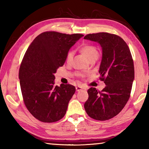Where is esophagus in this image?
Segmentation results:
<instances>
[{"mask_svg": "<svg viewBox=\"0 0 149 149\" xmlns=\"http://www.w3.org/2000/svg\"><path fill=\"white\" fill-rule=\"evenodd\" d=\"M75 89H76V91H79L83 89V88L81 86H77L75 87Z\"/></svg>", "mask_w": 149, "mask_h": 149, "instance_id": "1", "label": "esophagus"}]
</instances>
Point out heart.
<instances>
[{"mask_svg":"<svg viewBox=\"0 0 149 149\" xmlns=\"http://www.w3.org/2000/svg\"><path fill=\"white\" fill-rule=\"evenodd\" d=\"M81 51L86 56L89 60L93 58H97L99 56V52H98L97 49L93 45H84L81 47ZM74 52L73 50H70L66 55V60L67 62H70L73 58Z\"/></svg>","mask_w":149,"mask_h":149,"instance_id":"obj_1","label":"heart"}]
</instances>
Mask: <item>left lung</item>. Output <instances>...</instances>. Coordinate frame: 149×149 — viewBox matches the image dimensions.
I'll return each instance as SVG.
<instances>
[{
  "label": "left lung",
  "instance_id": "1",
  "mask_svg": "<svg viewBox=\"0 0 149 149\" xmlns=\"http://www.w3.org/2000/svg\"><path fill=\"white\" fill-rule=\"evenodd\" d=\"M85 39L97 42L102 49L99 73L106 87L101 91L94 87L87 91L84 104L87 114L93 119H111L121 112L130 99L135 77L134 65L127 45L116 35L108 33L88 34Z\"/></svg>",
  "mask_w": 149,
  "mask_h": 149
}]
</instances>
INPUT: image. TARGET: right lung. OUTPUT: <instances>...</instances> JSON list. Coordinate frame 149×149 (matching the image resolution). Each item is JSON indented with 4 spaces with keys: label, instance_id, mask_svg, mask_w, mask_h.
Listing matches in <instances>:
<instances>
[{
    "label": "right lung",
    "instance_id": "right-lung-1",
    "mask_svg": "<svg viewBox=\"0 0 149 149\" xmlns=\"http://www.w3.org/2000/svg\"><path fill=\"white\" fill-rule=\"evenodd\" d=\"M84 36L44 32L26 50L19 68V84L25 104L37 120L57 122L66 113L75 88L70 84L54 86V74L64 65L71 47Z\"/></svg>",
    "mask_w": 149,
    "mask_h": 149
}]
</instances>
